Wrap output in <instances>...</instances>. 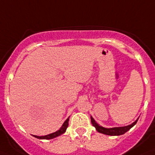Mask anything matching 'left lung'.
I'll return each mask as SVG.
<instances>
[{
  "instance_id": "8db88e82",
  "label": "left lung",
  "mask_w": 155,
  "mask_h": 155,
  "mask_svg": "<svg viewBox=\"0 0 155 155\" xmlns=\"http://www.w3.org/2000/svg\"><path fill=\"white\" fill-rule=\"evenodd\" d=\"M139 119V118H138ZM138 119L136 120V121L133 122L132 124H129L128 126H124V127H116V128H106L102 127L101 125H99L98 124L96 123V121L94 120V118L92 117H91V123L93 124V126L96 128L97 132H100V133L105 134V135H108V136H120V135H123L125 132H127L130 128H132L135 124H136Z\"/></svg>"
}]
</instances>
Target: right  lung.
I'll use <instances>...</instances> for the list:
<instances>
[{
	"instance_id": "add662e5",
	"label": "right lung",
	"mask_w": 155,
	"mask_h": 155,
	"mask_svg": "<svg viewBox=\"0 0 155 155\" xmlns=\"http://www.w3.org/2000/svg\"><path fill=\"white\" fill-rule=\"evenodd\" d=\"M68 120H69V117L64 122L63 125L61 126V128H60L59 130H58L57 132H53V133L49 134V135H46V136H34L37 139H40V140H51V139H53V138L58 137V136H61L62 134H64L65 132L66 129H67L68 126Z\"/></svg>"
}]
</instances>
